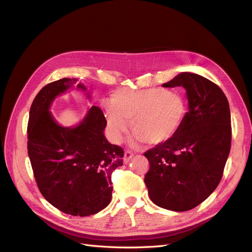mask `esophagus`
Segmentation results:
<instances>
[{
    "mask_svg": "<svg viewBox=\"0 0 252 252\" xmlns=\"http://www.w3.org/2000/svg\"><path fill=\"white\" fill-rule=\"evenodd\" d=\"M133 156H134V154L132 153V152H129V151H126V153H125V157H124V162L126 164V163H128L129 162V160L132 159L133 158Z\"/></svg>",
    "mask_w": 252,
    "mask_h": 252,
    "instance_id": "1",
    "label": "esophagus"
}]
</instances>
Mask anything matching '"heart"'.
Masks as SVG:
<instances>
[{"mask_svg":"<svg viewBox=\"0 0 252 252\" xmlns=\"http://www.w3.org/2000/svg\"><path fill=\"white\" fill-rule=\"evenodd\" d=\"M187 106L179 93L162 88L120 89L113 93L106 115L111 136L119 141L127 121L138 141L148 145L167 142L182 127Z\"/></svg>","mask_w":252,"mask_h":252,"instance_id":"1","label":"heart"}]
</instances>
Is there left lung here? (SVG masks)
<instances>
[{
  "instance_id": "obj_1",
  "label": "left lung",
  "mask_w": 252,
  "mask_h": 252,
  "mask_svg": "<svg viewBox=\"0 0 252 252\" xmlns=\"http://www.w3.org/2000/svg\"><path fill=\"white\" fill-rule=\"evenodd\" d=\"M183 86L189 111L170 140L144 153L150 170L144 183L151 200L175 212L194 209L219 185L230 151L229 104L215 83L182 72L163 87Z\"/></svg>"
}]
</instances>
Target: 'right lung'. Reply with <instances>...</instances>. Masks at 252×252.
<instances>
[{
    "instance_id": "obj_1",
    "label": "right lung",
    "mask_w": 252,
    "mask_h": 252,
    "mask_svg": "<svg viewBox=\"0 0 252 252\" xmlns=\"http://www.w3.org/2000/svg\"><path fill=\"white\" fill-rule=\"evenodd\" d=\"M76 82L64 78L37 93L28 121V155L42 196L65 214L85 217L110 203L111 175L123 166L125 152L106 139L107 120L99 107L92 106L74 127L56 123L51 104ZM78 88L86 90L81 84Z\"/></svg>"
}]
</instances>
